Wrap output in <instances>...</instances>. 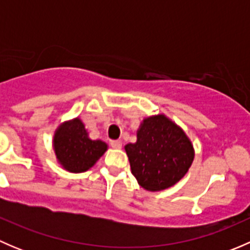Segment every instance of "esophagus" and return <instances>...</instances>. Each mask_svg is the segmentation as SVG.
<instances>
[{"label": "esophagus", "instance_id": "obj_1", "mask_svg": "<svg viewBox=\"0 0 250 250\" xmlns=\"http://www.w3.org/2000/svg\"><path fill=\"white\" fill-rule=\"evenodd\" d=\"M110 144H111V146H112L113 148H121V147H122V141H121V140H112Z\"/></svg>", "mask_w": 250, "mask_h": 250}]
</instances>
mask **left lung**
Here are the masks:
<instances>
[{"instance_id": "obj_1", "label": "left lung", "mask_w": 250, "mask_h": 250, "mask_svg": "<svg viewBox=\"0 0 250 250\" xmlns=\"http://www.w3.org/2000/svg\"><path fill=\"white\" fill-rule=\"evenodd\" d=\"M135 144L125 145L132 174L141 188L161 191L178 183L193 161L185 133L163 115L144 120Z\"/></svg>"}]
</instances>
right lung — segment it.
Returning <instances> with one entry per match:
<instances>
[{
  "mask_svg": "<svg viewBox=\"0 0 250 250\" xmlns=\"http://www.w3.org/2000/svg\"><path fill=\"white\" fill-rule=\"evenodd\" d=\"M106 148L107 145L102 140L88 138L84 125L78 118L65 123L54 135V151L58 161L72 173L89 169Z\"/></svg>",
  "mask_w": 250,
  "mask_h": 250,
  "instance_id": "1",
  "label": "right lung"
}]
</instances>
